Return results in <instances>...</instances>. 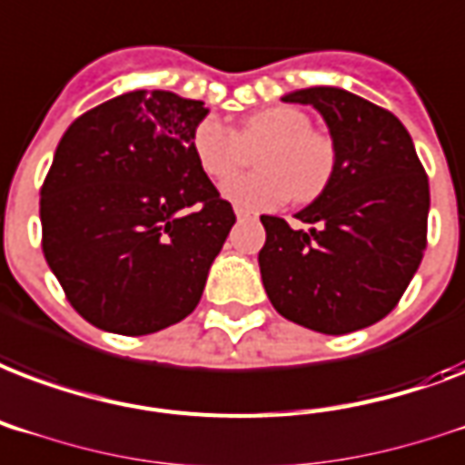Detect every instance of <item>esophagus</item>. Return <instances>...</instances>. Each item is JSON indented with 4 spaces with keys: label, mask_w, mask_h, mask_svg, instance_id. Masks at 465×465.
Returning a JSON list of instances; mask_svg holds the SVG:
<instances>
[{
    "label": "esophagus",
    "mask_w": 465,
    "mask_h": 465,
    "mask_svg": "<svg viewBox=\"0 0 465 465\" xmlns=\"http://www.w3.org/2000/svg\"><path fill=\"white\" fill-rule=\"evenodd\" d=\"M235 215H237V220H247V218H254V213L245 211V208H235Z\"/></svg>",
    "instance_id": "34e87169"
}]
</instances>
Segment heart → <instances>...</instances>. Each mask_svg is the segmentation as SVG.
Listing matches in <instances>:
<instances>
[{
    "mask_svg": "<svg viewBox=\"0 0 465 465\" xmlns=\"http://www.w3.org/2000/svg\"><path fill=\"white\" fill-rule=\"evenodd\" d=\"M257 148L261 152L254 156V169L260 173L237 176L223 186L230 203L247 211H270L289 195L296 203H309L326 191L336 171L333 139L312 129L309 114L292 104L262 107L240 120L237 129L203 117L191 134L195 162L213 181L242 169L247 152Z\"/></svg>",
    "mask_w": 465,
    "mask_h": 465,
    "instance_id": "obj_1",
    "label": "heart"
}]
</instances>
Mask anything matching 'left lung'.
I'll return each instance as SVG.
<instances>
[{
  "instance_id": "left-lung-1",
  "label": "left lung",
  "mask_w": 465,
  "mask_h": 465,
  "mask_svg": "<svg viewBox=\"0 0 465 465\" xmlns=\"http://www.w3.org/2000/svg\"><path fill=\"white\" fill-rule=\"evenodd\" d=\"M282 100L319 110L336 144V171L296 213L309 230L260 218L262 284L284 319L343 336L385 319L419 270L429 179L402 122L365 97L321 85Z\"/></svg>"
}]
</instances>
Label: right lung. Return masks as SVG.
<instances>
[{"instance_id": "right-lung-1", "label": "right lung", "mask_w": 465, "mask_h": 465, "mask_svg": "<svg viewBox=\"0 0 465 465\" xmlns=\"http://www.w3.org/2000/svg\"><path fill=\"white\" fill-rule=\"evenodd\" d=\"M208 110L132 90L80 114L41 186L44 254L93 326L146 336L193 312L235 213L195 162Z\"/></svg>"}]
</instances>
